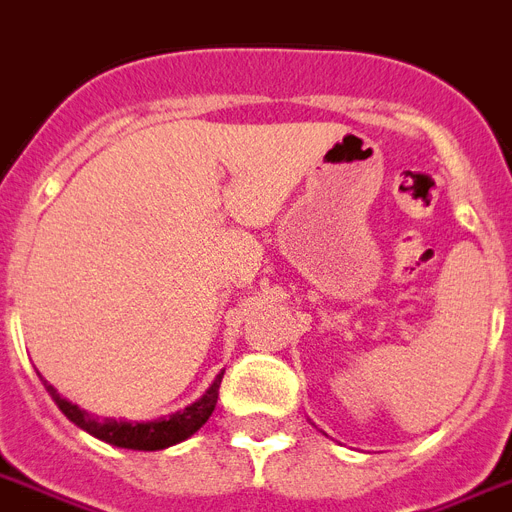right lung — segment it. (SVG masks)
I'll list each match as a JSON object with an SVG mask.
<instances>
[{
	"label": "right lung",
	"mask_w": 512,
	"mask_h": 512,
	"mask_svg": "<svg viewBox=\"0 0 512 512\" xmlns=\"http://www.w3.org/2000/svg\"><path fill=\"white\" fill-rule=\"evenodd\" d=\"M220 378H223V371L215 376V381L210 384L202 397L197 402L186 405L184 410L168 415V418H157V421H144V423H131V421H115V418H105L99 421L97 415L86 413L73 402L62 400L57 389L52 384L44 381L47 392L52 394V400L57 402L62 413L68 415V421H73L78 429L89 431L91 436H97L102 442L115 444V447H126V450H165V447H173V444L184 442L189 439L194 431H199L207 423V418L213 415L215 402H218V389H220Z\"/></svg>",
	"instance_id": "1"
}]
</instances>
